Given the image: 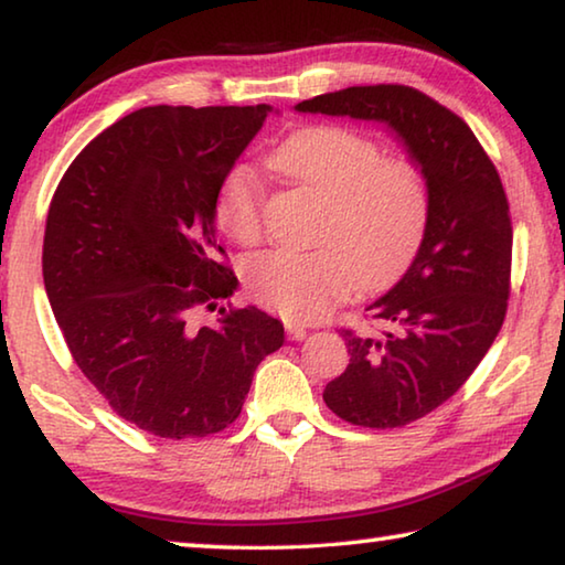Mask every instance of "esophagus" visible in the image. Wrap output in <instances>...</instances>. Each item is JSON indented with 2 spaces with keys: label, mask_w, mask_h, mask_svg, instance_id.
Segmentation results:
<instances>
[{
  "label": "esophagus",
  "mask_w": 565,
  "mask_h": 565,
  "mask_svg": "<svg viewBox=\"0 0 565 565\" xmlns=\"http://www.w3.org/2000/svg\"><path fill=\"white\" fill-rule=\"evenodd\" d=\"M285 330H288L290 340H305V335H308V330H305L300 322H292V320H285Z\"/></svg>",
  "instance_id": "esophagus-1"
}]
</instances>
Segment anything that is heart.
<instances>
[{"instance_id": "heart-1", "label": "heart", "mask_w": 565, "mask_h": 565, "mask_svg": "<svg viewBox=\"0 0 565 565\" xmlns=\"http://www.w3.org/2000/svg\"><path fill=\"white\" fill-rule=\"evenodd\" d=\"M270 168L326 200L318 247H273L247 260L253 295L285 318L326 316L360 288L391 285L423 243L428 188L415 164L383 157L370 137L335 125L305 127L277 145ZM217 220L237 243L263 235V184L239 164L222 182Z\"/></svg>"}]
</instances>
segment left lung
Returning <instances> with one entry per match:
<instances>
[{
    "label": "left lung",
    "instance_id": "1",
    "mask_svg": "<svg viewBox=\"0 0 565 565\" xmlns=\"http://www.w3.org/2000/svg\"><path fill=\"white\" fill-rule=\"evenodd\" d=\"M295 113L387 127L428 188L418 253L367 305L383 330H343L350 363L322 393L338 418L401 428L446 403L503 326L513 227L501 178L463 119L413 87H348L305 99Z\"/></svg>",
    "mask_w": 565,
    "mask_h": 565
}]
</instances>
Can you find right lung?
<instances>
[{
  "label": "right lung",
  "mask_w": 565,
  "mask_h": 565,
  "mask_svg": "<svg viewBox=\"0 0 565 565\" xmlns=\"http://www.w3.org/2000/svg\"><path fill=\"white\" fill-rule=\"evenodd\" d=\"M270 113L142 107L74 157L54 192L42 249L54 318L87 381L152 436L225 430L285 340L255 305L220 308L212 328L190 322L237 290L217 263V198Z\"/></svg>",
  "instance_id": "add662e5"
}]
</instances>
